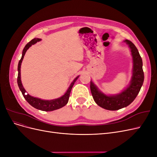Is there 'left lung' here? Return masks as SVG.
<instances>
[{"instance_id":"8db88e82","label":"left lung","mask_w":157,"mask_h":157,"mask_svg":"<svg viewBox=\"0 0 157 157\" xmlns=\"http://www.w3.org/2000/svg\"><path fill=\"white\" fill-rule=\"evenodd\" d=\"M125 42L129 45L134 61V69L131 84L121 94L114 96H107L101 93L92 82H90L93 98L99 106L110 111H116L125 107L134 100L140 92L144 80V73L142 68V59L136 46L128 40Z\"/></svg>"}]
</instances>
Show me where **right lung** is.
<instances>
[{
	"label": "right lung",
	"mask_w": 157,
	"mask_h": 157,
	"mask_svg": "<svg viewBox=\"0 0 157 157\" xmlns=\"http://www.w3.org/2000/svg\"><path fill=\"white\" fill-rule=\"evenodd\" d=\"M40 40V39H36V38H35V39L31 40L30 42H28V43L25 45V48H24V49H23V52H22L21 58L20 61H19V63H18V67H17L18 75H17V81L19 88H20V90H21L23 97H24V98L26 99V101L29 103L31 106H33V107H35L37 109H39V110H41V111H54V110H56V109H60L61 107H64L66 104L68 103L71 89H72L75 82H76V80H77L78 77H76L73 81V82L71 84L67 92H66L62 97H61L58 99H53V100H50V101L49 100L48 101V100H42V99L32 97V96H29V94H27L25 93L26 91L25 90L24 88H23V85L21 84V77H20L21 64L22 62V60L23 59V57H24V55L25 54L26 51L27 50V49L29 48L31 45L35 44L36 42H39Z\"/></svg>",
	"instance_id": "add662e5"
}]
</instances>
